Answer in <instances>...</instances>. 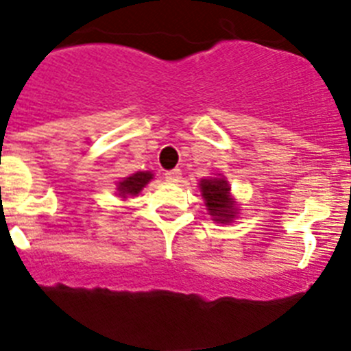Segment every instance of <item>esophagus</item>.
Returning <instances> with one entry per match:
<instances>
[{
	"mask_svg": "<svg viewBox=\"0 0 351 351\" xmlns=\"http://www.w3.org/2000/svg\"><path fill=\"white\" fill-rule=\"evenodd\" d=\"M165 176L168 182H178V180L182 178V171H180V169H171V171H166Z\"/></svg>",
	"mask_w": 351,
	"mask_h": 351,
	"instance_id": "esophagus-1",
	"label": "esophagus"
}]
</instances>
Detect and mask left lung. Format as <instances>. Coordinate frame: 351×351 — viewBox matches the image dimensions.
<instances>
[{
    "instance_id": "obj_1",
    "label": "left lung",
    "mask_w": 351,
    "mask_h": 351,
    "mask_svg": "<svg viewBox=\"0 0 351 351\" xmlns=\"http://www.w3.org/2000/svg\"><path fill=\"white\" fill-rule=\"evenodd\" d=\"M199 186L213 220L218 223H232V220L237 216V206L230 195V185L227 180L220 175L202 178Z\"/></svg>"
}]
</instances>
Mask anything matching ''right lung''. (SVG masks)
Instances as JSON below:
<instances>
[{"label":"right lung","instance_id":"right-lung-1","mask_svg":"<svg viewBox=\"0 0 351 351\" xmlns=\"http://www.w3.org/2000/svg\"><path fill=\"white\" fill-rule=\"evenodd\" d=\"M154 178V175L150 171H138L135 175L128 176V178L121 180L117 183V195L123 199H128L130 195H136L142 192L143 186Z\"/></svg>","mask_w":351,"mask_h":351}]
</instances>
